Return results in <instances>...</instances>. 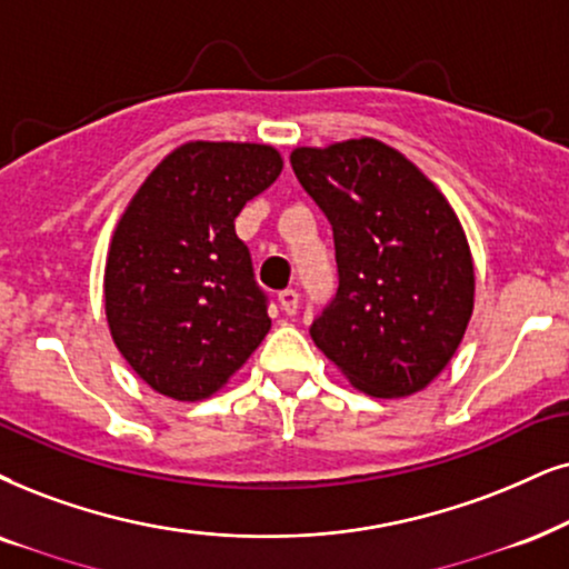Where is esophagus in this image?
<instances>
[{"label":"esophagus","mask_w":569,"mask_h":569,"mask_svg":"<svg viewBox=\"0 0 569 569\" xmlns=\"http://www.w3.org/2000/svg\"><path fill=\"white\" fill-rule=\"evenodd\" d=\"M278 305H280V309H283L286 315H293L297 312V307H299V293H297V289H283L278 293Z\"/></svg>","instance_id":"34e87169"}]
</instances>
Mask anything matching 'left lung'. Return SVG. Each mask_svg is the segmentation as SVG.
I'll list each match as a JSON object with an SVG mask.
<instances>
[{
	"instance_id": "8db88e82",
	"label": "left lung",
	"mask_w": 569,
	"mask_h": 569,
	"mask_svg": "<svg viewBox=\"0 0 569 569\" xmlns=\"http://www.w3.org/2000/svg\"><path fill=\"white\" fill-rule=\"evenodd\" d=\"M291 168L336 243V297L309 336L370 397L422 391L455 357L472 315L476 272L455 210L376 139L293 149Z\"/></svg>"
}]
</instances>
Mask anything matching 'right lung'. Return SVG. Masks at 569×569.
<instances>
[{"label": "right lung", "mask_w": 569, "mask_h": 569, "mask_svg": "<svg viewBox=\"0 0 569 569\" xmlns=\"http://www.w3.org/2000/svg\"><path fill=\"white\" fill-rule=\"evenodd\" d=\"M280 170L283 160L264 143H183L114 228L107 322L114 347L157 393L212 397L268 336V293L236 218Z\"/></svg>", "instance_id": "add662e5"}]
</instances>
